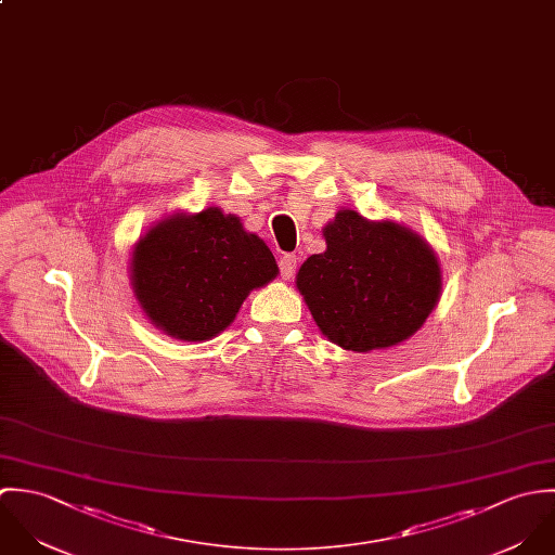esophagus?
<instances>
[{"label":"esophagus","mask_w":555,"mask_h":555,"mask_svg":"<svg viewBox=\"0 0 555 555\" xmlns=\"http://www.w3.org/2000/svg\"><path fill=\"white\" fill-rule=\"evenodd\" d=\"M279 268H281V274H283V279H292L294 274H296V268H298V257L296 255H292V253H287V255H283L281 259H279Z\"/></svg>","instance_id":"1"}]
</instances>
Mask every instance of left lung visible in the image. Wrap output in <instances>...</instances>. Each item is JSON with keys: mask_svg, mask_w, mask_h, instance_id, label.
<instances>
[{"mask_svg": "<svg viewBox=\"0 0 555 555\" xmlns=\"http://www.w3.org/2000/svg\"><path fill=\"white\" fill-rule=\"evenodd\" d=\"M324 237L326 250L300 266L296 287L328 340L366 353L399 345L427 322L442 270L418 233L340 210Z\"/></svg>", "mask_w": 555, "mask_h": 555, "instance_id": "1", "label": "left lung"}]
</instances>
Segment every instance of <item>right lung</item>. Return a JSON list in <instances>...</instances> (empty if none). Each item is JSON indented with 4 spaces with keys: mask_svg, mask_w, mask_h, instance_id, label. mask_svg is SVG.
Wrapping results in <instances>:
<instances>
[{
    "mask_svg": "<svg viewBox=\"0 0 555 555\" xmlns=\"http://www.w3.org/2000/svg\"><path fill=\"white\" fill-rule=\"evenodd\" d=\"M279 274L261 237L208 208L156 222L132 248L130 283L147 320L180 340L221 334L246 296Z\"/></svg>",
    "mask_w": 555,
    "mask_h": 555,
    "instance_id": "1",
    "label": "right lung"
}]
</instances>
